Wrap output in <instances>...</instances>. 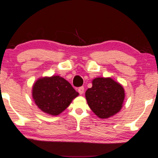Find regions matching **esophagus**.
<instances>
[{
    "label": "esophagus",
    "instance_id": "34e87169",
    "mask_svg": "<svg viewBox=\"0 0 158 158\" xmlns=\"http://www.w3.org/2000/svg\"><path fill=\"white\" fill-rule=\"evenodd\" d=\"M78 92H79V93L80 95H82L83 93H84V86H81V87L79 88Z\"/></svg>",
    "mask_w": 158,
    "mask_h": 158
}]
</instances>
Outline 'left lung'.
Here are the masks:
<instances>
[{
  "label": "left lung",
  "instance_id": "1",
  "mask_svg": "<svg viewBox=\"0 0 158 158\" xmlns=\"http://www.w3.org/2000/svg\"><path fill=\"white\" fill-rule=\"evenodd\" d=\"M85 92L88 105L96 116L106 119L121 111L125 99L123 85L111 77H98Z\"/></svg>",
  "mask_w": 158,
  "mask_h": 158
}]
</instances>
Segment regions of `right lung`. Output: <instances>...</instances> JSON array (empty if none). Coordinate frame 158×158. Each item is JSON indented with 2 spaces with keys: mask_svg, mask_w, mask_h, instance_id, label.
<instances>
[{
  "mask_svg": "<svg viewBox=\"0 0 158 158\" xmlns=\"http://www.w3.org/2000/svg\"><path fill=\"white\" fill-rule=\"evenodd\" d=\"M78 95L67 80L58 75L39 78L32 89V97L37 107L51 116L62 113Z\"/></svg>",
  "mask_w": 158,
  "mask_h": 158,
  "instance_id": "right-lung-1",
  "label": "right lung"
}]
</instances>
